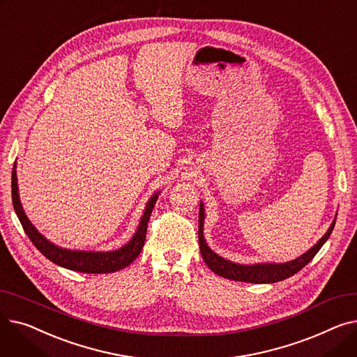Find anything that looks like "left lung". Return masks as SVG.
Returning <instances> with one entry per match:
<instances>
[{"instance_id":"8db88e82","label":"left lung","mask_w":357,"mask_h":357,"mask_svg":"<svg viewBox=\"0 0 357 357\" xmlns=\"http://www.w3.org/2000/svg\"><path fill=\"white\" fill-rule=\"evenodd\" d=\"M204 204H199V218H198V243H199V250L202 255V259L207 266L217 275L227 278L231 280H238V282H250V284H275L279 282V280H284L296 272L301 271L307 264L312 260V257L318 253L323 248L324 243L328 240L334 224L335 218L331 222L330 229L327 233L318 240L315 245L304 255L299 257L285 261V264H256V265H240L234 264V261L226 260L224 257L218 256L214 253L207 241L204 238Z\"/></svg>"}]
</instances>
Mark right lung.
I'll return each mask as SVG.
<instances>
[{"instance_id": "1", "label": "right lung", "mask_w": 357, "mask_h": 357, "mask_svg": "<svg viewBox=\"0 0 357 357\" xmlns=\"http://www.w3.org/2000/svg\"><path fill=\"white\" fill-rule=\"evenodd\" d=\"M11 195H13V205H14L15 214L18 220H20L26 234L29 236L33 245L37 248V250H40V253L46 256L50 261H53L54 265L75 271V272H84V273H111V272L124 269L131 264V261H135L136 257L140 255L146 240L147 221L158 201L159 192H156L153 197H150L135 236L131 237V240L127 243V245L112 252H84V250L62 249L59 246L53 245V243H50L45 236H42L39 231H37L36 227L30 222V220L27 218L22 207L20 197H18L15 165L11 175Z\"/></svg>"}]
</instances>
